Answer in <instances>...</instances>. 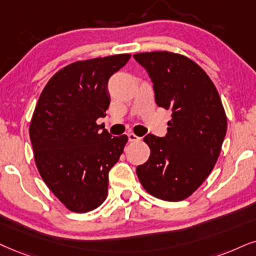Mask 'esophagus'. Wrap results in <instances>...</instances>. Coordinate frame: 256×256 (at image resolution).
Segmentation results:
<instances>
[{
	"label": "esophagus",
	"instance_id": "34e87169",
	"mask_svg": "<svg viewBox=\"0 0 256 256\" xmlns=\"http://www.w3.org/2000/svg\"><path fill=\"white\" fill-rule=\"evenodd\" d=\"M128 142H131V143H134V142L140 140V138H139L138 136H136L134 134H128Z\"/></svg>",
	"mask_w": 256,
	"mask_h": 256
}]
</instances>
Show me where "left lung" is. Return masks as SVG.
I'll use <instances>...</instances> for the list:
<instances>
[{
    "label": "left lung",
    "instance_id": "8db88e82",
    "mask_svg": "<svg viewBox=\"0 0 256 256\" xmlns=\"http://www.w3.org/2000/svg\"><path fill=\"white\" fill-rule=\"evenodd\" d=\"M134 58L151 78L156 104L171 110L166 137H144L151 154L136 172L152 196L178 202L214 169L227 132L224 108L214 82L189 58L170 52Z\"/></svg>",
    "mask_w": 256,
    "mask_h": 256
}]
</instances>
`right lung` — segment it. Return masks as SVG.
I'll return each mask as SVG.
<instances>
[{"label":"right lung","instance_id":"right-lung-1","mask_svg":"<svg viewBox=\"0 0 256 256\" xmlns=\"http://www.w3.org/2000/svg\"><path fill=\"white\" fill-rule=\"evenodd\" d=\"M130 58L118 54L70 64L50 78L38 98L29 126L35 163L70 212H90L108 196V171L128 136L112 137L96 119L108 108V79Z\"/></svg>","mask_w":256,"mask_h":256}]
</instances>
